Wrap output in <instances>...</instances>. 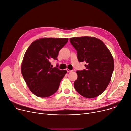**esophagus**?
<instances>
[{
  "label": "esophagus",
  "mask_w": 131,
  "mask_h": 131,
  "mask_svg": "<svg viewBox=\"0 0 131 131\" xmlns=\"http://www.w3.org/2000/svg\"><path fill=\"white\" fill-rule=\"evenodd\" d=\"M66 70H67V73H69V72H73V70H70V69H68V68H66Z\"/></svg>",
  "instance_id": "1"
}]
</instances>
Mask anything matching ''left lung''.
<instances>
[{
    "label": "left lung",
    "mask_w": 131,
    "mask_h": 131,
    "mask_svg": "<svg viewBox=\"0 0 131 131\" xmlns=\"http://www.w3.org/2000/svg\"><path fill=\"white\" fill-rule=\"evenodd\" d=\"M77 51L79 62H85L86 69L77 70L74 87L82 96L93 98L108 87L114 70L113 58L100 40L91 37L69 39Z\"/></svg>",
    "instance_id": "obj_1"
}]
</instances>
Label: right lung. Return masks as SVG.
<instances>
[{"label":"right lung","mask_w":131,"mask_h":131,"mask_svg":"<svg viewBox=\"0 0 131 131\" xmlns=\"http://www.w3.org/2000/svg\"><path fill=\"white\" fill-rule=\"evenodd\" d=\"M67 38H41L28 47L23 58L21 73L26 84L35 96L48 97L58 90L66 75V70L53 68L51 61L57 60L59 51L67 43Z\"/></svg>","instance_id":"obj_1"}]
</instances>
